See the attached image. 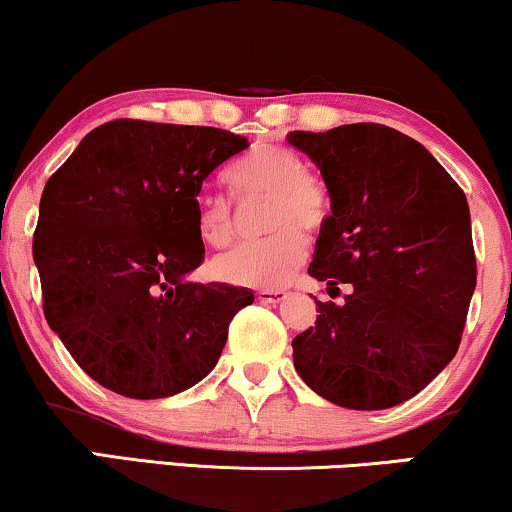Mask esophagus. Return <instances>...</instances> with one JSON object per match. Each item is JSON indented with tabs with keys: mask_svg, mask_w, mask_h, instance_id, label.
<instances>
[{
	"mask_svg": "<svg viewBox=\"0 0 512 512\" xmlns=\"http://www.w3.org/2000/svg\"><path fill=\"white\" fill-rule=\"evenodd\" d=\"M257 300L264 304H276L286 300V293L283 290H257Z\"/></svg>",
	"mask_w": 512,
	"mask_h": 512,
	"instance_id": "obj_1",
	"label": "esophagus"
}]
</instances>
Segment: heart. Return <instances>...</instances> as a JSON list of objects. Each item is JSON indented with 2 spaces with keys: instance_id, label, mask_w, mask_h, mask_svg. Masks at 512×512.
Listing matches in <instances>:
<instances>
[{
  "instance_id": "obj_1",
  "label": "heart",
  "mask_w": 512,
  "mask_h": 512,
  "mask_svg": "<svg viewBox=\"0 0 512 512\" xmlns=\"http://www.w3.org/2000/svg\"><path fill=\"white\" fill-rule=\"evenodd\" d=\"M288 146L262 144L238 158L226 184L241 203L264 200L260 226L267 236L236 245L212 260L219 281L243 288L274 290L295 276L307 257V236L321 234L331 219V193ZM198 236L210 248H224L236 236V205L212 196L198 205Z\"/></svg>"
}]
</instances>
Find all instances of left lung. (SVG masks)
I'll return each mask as SVG.
<instances>
[{
	"instance_id": "8db88e82",
	"label": "left lung",
	"mask_w": 512,
	"mask_h": 512,
	"mask_svg": "<svg viewBox=\"0 0 512 512\" xmlns=\"http://www.w3.org/2000/svg\"><path fill=\"white\" fill-rule=\"evenodd\" d=\"M314 160L333 215L309 276L328 295L314 328L295 335V371L345 409L378 411L416 397L454 359L477 281L461 186L416 139L357 122L293 132Z\"/></svg>"
}]
</instances>
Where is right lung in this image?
Masks as SVG:
<instances>
[{
    "label": "right lung",
    "mask_w": 512,
    "mask_h": 512,
    "mask_svg": "<svg viewBox=\"0 0 512 512\" xmlns=\"http://www.w3.org/2000/svg\"><path fill=\"white\" fill-rule=\"evenodd\" d=\"M248 148L217 127L111 120L51 174L32 257L42 309L96 383L132 399L184 392L215 368L245 288L184 281L203 264L198 193Z\"/></svg>",
    "instance_id": "right-lung-1"
}]
</instances>
